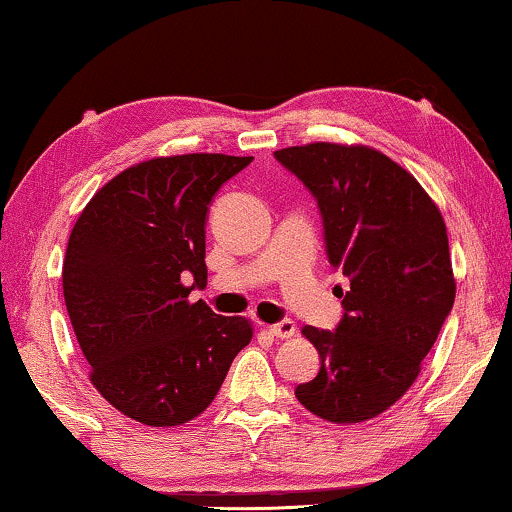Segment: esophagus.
<instances>
[{
    "instance_id": "obj_1",
    "label": "esophagus",
    "mask_w": 512,
    "mask_h": 512,
    "mask_svg": "<svg viewBox=\"0 0 512 512\" xmlns=\"http://www.w3.org/2000/svg\"><path fill=\"white\" fill-rule=\"evenodd\" d=\"M268 329H270V334L277 336V338L296 336V324L291 322V320H282V322H277V324H270Z\"/></svg>"
}]
</instances>
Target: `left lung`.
<instances>
[{
	"label": "left lung",
	"instance_id": "obj_1",
	"mask_svg": "<svg viewBox=\"0 0 512 512\" xmlns=\"http://www.w3.org/2000/svg\"><path fill=\"white\" fill-rule=\"evenodd\" d=\"M320 204L338 289L336 331L303 327L320 371L296 400L331 423L369 421L411 388L456 296L447 225L421 183L369 145L308 143L275 152Z\"/></svg>",
	"mask_w": 512,
	"mask_h": 512
}]
</instances>
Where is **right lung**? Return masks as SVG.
Segmentation results:
<instances>
[{"label": "right lung", "mask_w": 512, "mask_h": 512, "mask_svg": "<svg viewBox=\"0 0 512 512\" xmlns=\"http://www.w3.org/2000/svg\"><path fill=\"white\" fill-rule=\"evenodd\" d=\"M254 157H155L91 197L70 232L63 296L94 388L124 416L181 426L214 402L254 336L190 291L207 284L211 197Z\"/></svg>", "instance_id": "right-lung-1"}]
</instances>
